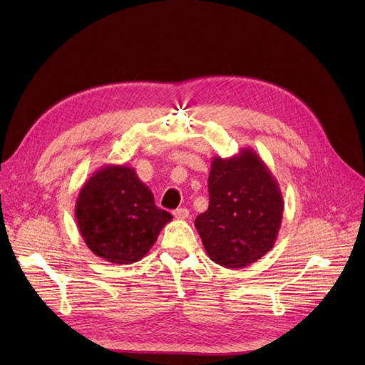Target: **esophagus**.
Masks as SVG:
<instances>
[{"instance_id": "34e87169", "label": "esophagus", "mask_w": 365, "mask_h": 365, "mask_svg": "<svg viewBox=\"0 0 365 365\" xmlns=\"http://www.w3.org/2000/svg\"><path fill=\"white\" fill-rule=\"evenodd\" d=\"M173 216H175L178 220H183V219H187L189 216V210L187 208H178L173 212Z\"/></svg>"}]
</instances>
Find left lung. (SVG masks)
<instances>
[{"label":"left lung","instance_id":"8db88e82","mask_svg":"<svg viewBox=\"0 0 365 365\" xmlns=\"http://www.w3.org/2000/svg\"><path fill=\"white\" fill-rule=\"evenodd\" d=\"M208 194V208L195 219V227L210 259L240 269L271 250L284 200L277 179L253 149L244 148L231 158L215 157Z\"/></svg>","mask_w":365,"mask_h":365}]
</instances>
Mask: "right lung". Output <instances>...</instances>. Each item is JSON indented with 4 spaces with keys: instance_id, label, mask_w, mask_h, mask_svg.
I'll use <instances>...</instances> for the list:
<instances>
[{
    "instance_id": "add662e5",
    "label": "right lung",
    "mask_w": 365,
    "mask_h": 365,
    "mask_svg": "<svg viewBox=\"0 0 365 365\" xmlns=\"http://www.w3.org/2000/svg\"><path fill=\"white\" fill-rule=\"evenodd\" d=\"M90 250L115 264L139 262L173 216L155 205L150 189L128 165H103L84 183L75 204Z\"/></svg>"
}]
</instances>
